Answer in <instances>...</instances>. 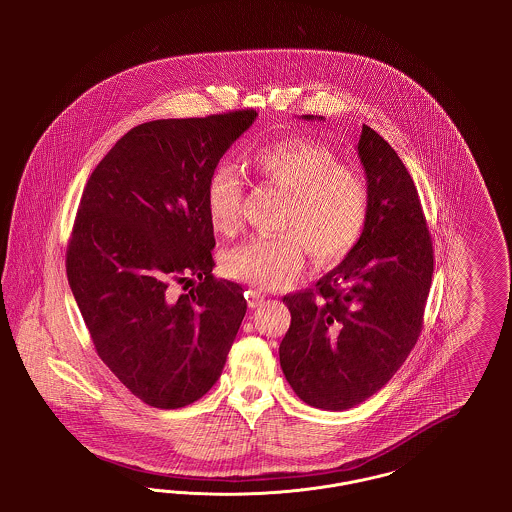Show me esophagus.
<instances>
[{
	"instance_id": "34e87169",
	"label": "esophagus",
	"mask_w": 512,
	"mask_h": 512,
	"mask_svg": "<svg viewBox=\"0 0 512 512\" xmlns=\"http://www.w3.org/2000/svg\"><path fill=\"white\" fill-rule=\"evenodd\" d=\"M245 297H247V303H249L251 309L259 307L265 301V293H261L259 290H247Z\"/></svg>"
}]
</instances>
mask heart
I'll list each match as a JSON object with an SVG mask.
<instances>
[{"mask_svg": "<svg viewBox=\"0 0 512 512\" xmlns=\"http://www.w3.org/2000/svg\"><path fill=\"white\" fill-rule=\"evenodd\" d=\"M249 167L270 186L288 192L278 236H251L224 255L232 278L259 288L290 282L303 265L305 245L318 263L343 259L365 232L370 192L363 174L341 165L330 147L309 138H288L259 147ZM244 182L219 163L205 186V209L219 234L238 228Z\"/></svg>", "mask_w": 512, "mask_h": 512, "instance_id": "1", "label": "heart"}]
</instances>
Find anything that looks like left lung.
<instances>
[{
	"label": "left lung",
	"mask_w": 512,
	"mask_h": 512,
	"mask_svg": "<svg viewBox=\"0 0 512 512\" xmlns=\"http://www.w3.org/2000/svg\"><path fill=\"white\" fill-rule=\"evenodd\" d=\"M357 151L370 192L365 232L313 290L284 297L292 324L280 366L297 397L324 411L351 409L390 382L420 336L434 274L432 238L403 161L366 124Z\"/></svg>",
	"instance_id": "obj_1"
}]
</instances>
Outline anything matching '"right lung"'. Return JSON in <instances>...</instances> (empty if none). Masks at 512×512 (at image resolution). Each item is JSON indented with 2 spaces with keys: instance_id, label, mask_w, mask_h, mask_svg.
I'll list each match as a JSON object with an SVG mask.
<instances>
[{
  "instance_id": "right-lung-1",
  "label": "right lung",
  "mask_w": 512,
  "mask_h": 512,
  "mask_svg": "<svg viewBox=\"0 0 512 512\" xmlns=\"http://www.w3.org/2000/svg\"><path fill=\"white\" fill-rule=\"evenodd\" d=\"M253 109L144 122L88 178L67 278L101 361L155 409H180L219 380L247 311L240 284L213 278L205 186L255 122ZM200 284L174 298L172 283Z\"/></svg>"
}]
</instances>
